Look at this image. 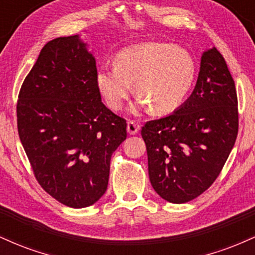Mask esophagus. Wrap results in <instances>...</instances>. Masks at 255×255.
Returning a JSON list of instances; mask_svg holds the SVG:
<instances>
[{
	"label": "esophagus",
	"instance_id": "obj_1",
	"mask_svg": "<svg viewBox=\"0 0 255 255\" xmlns=\"http://www.w3.org/2000/svg\"><path fill=\"white\" fill-rule=\"evenodd\" d=\"M127 131L130 134V135H134V134H136L137 131H139V126H137L135 122L129 121L127 124Z\"/></svg>",
	"mask_w": 255,
	"mask_h": 255
}]
</instances>
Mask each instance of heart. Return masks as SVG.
<instances>
[{"mask_svg": "<svg viewBox=\"0 0 255 255\" xmlns=\"http://www.w3.org/2000/svg\"><path fill=\"white\" fill-rule=\"evenodd\" d=\"M115 66L97 72V86L108 107L119 111L130 95L136 107L165 115L181 107L188 97L197 66L188 51L168 43L146 42L124 49L115 56Z\"/></svg>", "mask_w": 255, "mask_h": 255, "instance_id": "obj_1", "label": "heart"}]
</instances>
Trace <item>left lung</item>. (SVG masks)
<instances>
[{"label": "left lung", "instance_id": "obj_1", "mask_svg": "<svg viewBox=\"0 0 255 255\" xmlns=\"http://www.w3.org/2000/svg\"><path fill=\"white\" fill-rule=\"evenodd\" d=\"M239 130L238 96L216 48L201 55L192 95L171 115L146 122L148 176L157 194L183 204L204 193L227 162Z\"/></svg>", "mask_w": 255, "mask_h": 255}]
</instances>
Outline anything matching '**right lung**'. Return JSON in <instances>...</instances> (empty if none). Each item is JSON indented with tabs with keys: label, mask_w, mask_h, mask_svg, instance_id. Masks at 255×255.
Listing matches in <instances>:
<instances>
[{
	"label": "right lung",
	"mask_w": 255,
	"mask_h": 255,
	"mask_svg": "<svg viewBox=\"0 0 255 255\" xmlns=\"http://www.w3.org/2000/svg\"><path fill=\"white\" fill-rule=\"evenodd\" d=\"M96 58L79 34L46 43L16 105L17 131L34 176L61 204L83 209L108 188L111 154L127 124L102 103Z\"/></svg>",
	"instance_id": "right-lung-1"
}]
</instances>
